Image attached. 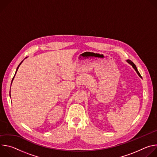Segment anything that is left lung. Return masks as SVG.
<instances>
[{"instance_id":"8db88e82","label":"left lung","mask_w":157,"mask_h":157,"mask_svg":"<svg viewBox=\"0 0 157 157\" xmlns=\"http://www.w3.org/2000/svg\"><path fill=\"white\" fill-rule=\"evenodd\" d=\"M127 61V62L128 63H129L132 67H133V68L136 70V71L137 72V73L138 74V75L140 77V78H142V76H141V75H140V74L139 73V72L138 71V70H137V67H136V66L135 65V64H134L132 61H130V59H127V60H126Z\"/></svg>"}]
</instances>
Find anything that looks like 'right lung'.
Here are the masks:
<instances>
[{"label": "right lung", "mask_w": 157, "mask_h": 157, "mask_svg": "<svg viewBox=\"0 0 157 157\" xmlns=\"http://www.w3.org/2000/svg\"><path fill=\"white\" fill-rule=\"evenodd\" d=\"M27 58V57H26V58H25V59H26ZM23 61H24V60H23V61H21V63H20V64H18V67H17V70H16V71H15V75H14V76H13V79H12V82H11V85H12V82H13V80L14 78H15V75H16V73H17V70H18V68H19V66H20V64H21V63H22V62H23Z\"/></svg>", "instance_id": "1"}]
</instances>
